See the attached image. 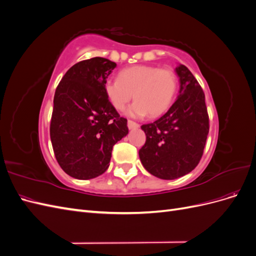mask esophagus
<instances>
[{
	"label": "esophagus",
	"instance_id": "34e87169",
	"mask_svg": "<svg viewBox=\"0 0 256 256\" xmlns=\"http://www.w3.org/2000/svg\"><path fill=\"white\" fill-rule=\"evenodd\" d=\"M127 126H128V128L129 129H136V128H138V124H136V122H132V120H128L127 122Z\"/></svg>",
	"mask_w": 256,
	"mask_h": 256
}]
</instances>
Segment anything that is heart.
I'll return each instance as SVG.
<instances>
[{
	"instance_id": "obj_1",
	"label": "heart",
	"mask_w": 256,
	"mask_h": 256,
	"mask_svg": "<svg viewBox=\"0 0 256 256\" xmlns=\"http://www.w3.org/2000/svg\"><path fill=\"white\" fill-rule=\"evenodd\" d=\"M177 90V76L168 68L136 65L124 69L118 79L104 83V92L116 110L122 111L131 99L136 100L127 113L134 118L164 114L172 104Z\"/></svg>"
}]
</instances>
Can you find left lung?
Returning <instances> with one entry per match:
<instances>
[{
  "instance_id": "left-lung-1",
  "label": "left lung",
  "mask_w": 256,
  "mask_h": 256,
  "mask_svg": "<svg viewBox=\"0 0 256 256\" xmlns=\"http://www.w3.org/2000/svg\"><path fill=\"white\" fill-rule=\"evenodd\" d=\"M180 94L168 111L154 122L142 125L146 142L138 150L147 172L161 180L190 173L202 158L209 131L205 95L184 65H177Z\"/></svg>"
}]
</instances>
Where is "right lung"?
I'll return each instance as SVG.
<instances>
[{
  "label": "right lung",
  "mask_w": 256,
  "mask_h": 256,
  "mask_svg": "<svg viewBox=\"0 0 256 256\" xmlns=\"http://www.w3.org/2000/svg\"><path fill=\"white\" fill-rule=\"evenodd\" d=\"M114 62L92 58L74 64L62 78L53 99L50 138L63 171L76 180H90L110 166L112 148L128 134L104 92Z\"/></svg>",
  "instance_id": "right-lung-1"
}]
</instances>
